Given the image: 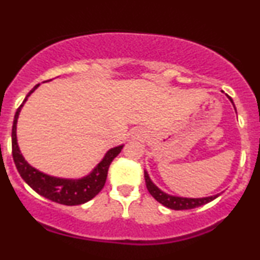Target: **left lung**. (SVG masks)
<instances>
[{
  "mask_svg": "<svg viewBox=\"0 0 260 260\" xmlns=\"http://www.w3.org/2000/svg\"><path fill=\"white\" fill-rule=\"evenodd\" d=\"M229 99L234 104L233 99H231L230 96ZM144 178H145V184H146V187H148L150 195H151L156 201L162 203L165 207L174 209V211H183V209H192V208L200 207V206H203L206 205V203L213 201L214 199H217L218 196L220 195V193H218V195L208 196V198H201V199H190V198H179V196H172L158 189V187L152 183L151 179H150L148 172L146 171H144Z\"/></svg>",
  "mask_w": 260,
  "mask_h": 260,
  "instance_id": "obj_1",
  "label": "left lung"
}]
</instances>
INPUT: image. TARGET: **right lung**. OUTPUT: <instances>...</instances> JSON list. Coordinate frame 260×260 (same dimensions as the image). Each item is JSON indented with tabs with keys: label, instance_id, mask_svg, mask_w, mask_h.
Segmentation results:
<instances>
[{
	"label": "right lung",
	"instance_id": "add662e5",
	"mask_svg": "<svg viewBox=\"0 0 260 260\" xmlns=\"http://www.w3.org/2000/svg\"><path fill=\"white\" fill-rule=\"evenodd\" d=\"M39 86L40 84H36L30 90L29 94L24 99L23 104L18 108L14 115L13 127H12V155H13L15 167L19 172L20 177L25 180V183L31 189L35 190L39 195L51 200L53 202L65 206L82 205V203H86L89 200H92L95 195H98L100 190L104 187L110 164L120 154L123 145H118L116 148L109 150L105 154L104 158L99 162L94 170L90 172L88 176L80 178V179H65V178L52 177L34 168L32 166H30L25 161L19 150V146H18L17 122L24 103L26 102L31 93Z\"/></svg>",
	"mask_w": 260,
	"mask_h": 260
}]
</instances>
